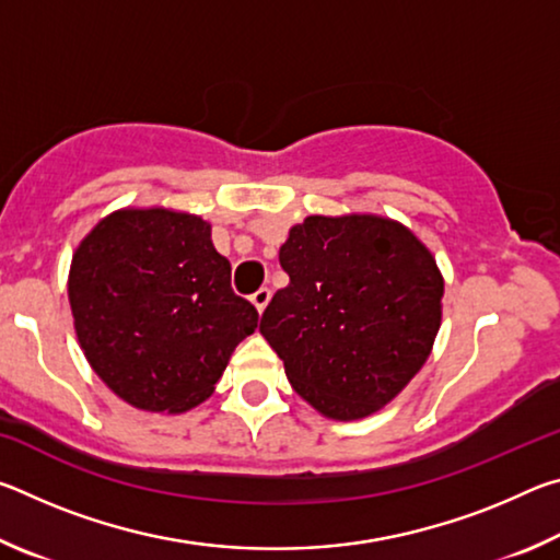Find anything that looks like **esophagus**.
Masks as SVG:
<instances>
[{"instance_id": "1", "label": "esophagus", "mask_w": 560, "mask_h": 560, "mask_svg": "<svg viewBox=\"0 0 560 560\" xmlns=\"http://www.w3.org/2000/svg\"><path fill=\"white\" fill-rule=\"evenodd\" d=\"M269 299H271V289H267V287H261L259 291H254V293H252V303H254V306H257L259 314H261L264 308H267Z\"/></svg>"}]
</instances>
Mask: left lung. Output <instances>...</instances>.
<instances>
[{
    "mask_svg": "<svg viewBox=\"0 0 560 560\" xmlns=\"http://www.w3.org/2000/svg\"><path fill=\"white\" fill-rule=\"evenodd\" d=\"M289 287L259 334L328 420H363L405 390L442 324L444 279L412 230L381 214H311L279 249Z\"/></svg>",
    "mask_w": 560,
    "mask_h": 560,
    "instance_id": "obj_1",
    "label": "left lung"
}]
</instances>
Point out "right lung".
<instances>
[{"label":"right lung","mask_w":560,"mask_h":560,"mask_svg":"<svg viewBox=\"0 0 560 560\" xmlns=\"http://www.w3.org/2000/svg\"><path fill=\"white\" fill-rule=\"evenodd\" d=\"M212 224L170 207H122L75 246L69 303L103 383L143 412L205 402L259 314L236 296Z\"/></svg>","instance_id":"obj_1"}]
</instances>
